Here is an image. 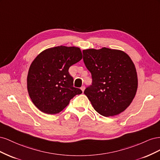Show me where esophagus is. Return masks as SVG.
Instances as JSON below:
<instances>
[{
    "label": "esophagus",
    "mask_w": 160,
    "mask_h": 160,
    "mask_svg": "<svg viewBox=\"0 0 160 160\" xmlns=\"http://www.w3.org/2000/svg\"><path fill=\"white\" fill-rule=\"evenodd\" d=\"M85 89V86H83V87H81V90L82 91V92H83V91H84Z\"/></svg>",
    "instance_id": "esophagus-1"
}]
</instances>
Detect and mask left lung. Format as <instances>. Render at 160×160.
<instances>
[{"label": "left lung", "instance_id": "1", "mask_svg": "<svg viewBox=\"0 0 160 160\" xmlns=\"http://www.w3.org/2000/svg\"><path fill=\"white\" fill-rule=\"evenodd\" d=\"M84 63L91 73L92 85L86 88L94 109L105 117L126 109L138 89L136 69L124 51L103 47L83 51Z\"/></svg>", "mask_w": 160, "mask_h": 160}]
</instances>
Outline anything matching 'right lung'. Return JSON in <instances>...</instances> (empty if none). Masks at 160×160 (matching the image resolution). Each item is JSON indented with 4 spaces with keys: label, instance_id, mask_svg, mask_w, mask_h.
<instances>
[{
    "label": "right lung",
    "instance_id": "add662e5",
    "mask_svg": "<svg viewBox=\"0 0 160 160\" xmlns=\"http://www.w3.org/2000/svg\"><path fill=\"white\" fill-rule=\"evenodd\" d=\"M83 57L80 48L58 46L42 51L29 67L27 90L33 104L42 112L57 114L82 93L73 87L69 67Z\"/></svg>",
    "mask_w": 160,
    "mask_h": 160
}]
</instances>
